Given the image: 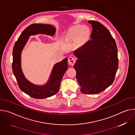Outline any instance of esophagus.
<instances>
[{"label":"esophagus","instance_id":"34e87169","mask_svg":"<svg viewBox=\"0 0 135 135\" xmlns=\"http://www.w3.org/2000/svg\"><path fill=\"white\" fill-rule=\"evenodd\" d=\"M68 62L71 65H74L75 62V59L74 57L73 56H70L68 58Z\"/></svg>","mask_w":135,"mask_h":135}]
</instances>
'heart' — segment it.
Wrapping results in <instances>:
<instances>
[{"label": "heart", "instance_id": "b5f03b06", "mask_svg": "<svg viewBox=\"0 0 135 135\" xmlns=\"http://www.w3.org/2000/svg\"><path fill=\"white\" fill-rule=\"evenodd\" d=\"M89 34V29L87 27L78 25L71 28L66 33V37L67 38H74L79 36L80 39L83 40L88 36Z\"/></svg>", "mask_w": 135, "mask_h": 135}]
</instances>
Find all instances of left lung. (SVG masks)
<instances>
[{
	"label": "left lung",
	"mask_w": 135,
	"mask_h": 135,
	"mask_svg": "<svg viewBox=\"0 0 135 135\" xmlns=\"http://www.w3.org/2000/svg\"><path fill=\"white\" fill-rule=\"evenodd\" d=\"M88 22L92 27L91 40L74 52L78 58L74 68L81 92L93 94L113 83L119 60L117 44L109 30L98 21Z\"/></svg>",
	"instance_id": "obj_1"
}]
</instances>
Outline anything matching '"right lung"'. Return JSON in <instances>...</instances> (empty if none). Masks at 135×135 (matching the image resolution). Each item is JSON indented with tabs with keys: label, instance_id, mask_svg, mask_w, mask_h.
<instances>
[{
	"label": "right lung",
	"instance_id": "add662e5",
	"mask_svg": "<svg viewBox=\"0 0 135 135\" xmlns=\"http://www.w3.org/2000/svg\"><path fill=\"white\" fill-rule=\"evenodd\" d=\"M55 28L50 25L32 24L27 27L19 36L13 50L12 69L18 87L25 93L35 99H43L55 94L59 91L62 77L68 69L67 58L54 66L49 80L44 85H36L27 80L23 74L21 65V52L29 36L42 33L53 36Z\"/></svg>",
	"mask_w": 135,
	"mask_h": 135
}]
</instances>
